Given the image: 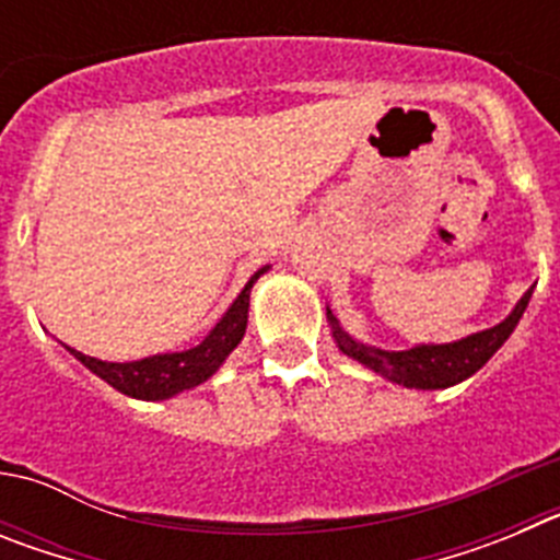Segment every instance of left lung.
Wrapping results in <instances>:
<instances>
[{
  "label": "left lung",
  "mask_w": 560,
  "mask_h": 560,
  "mask_svg": "<svg viewBox=\"0 0 560 560\" xmlns=\"http://www.w3.org/2000/svg\"><path fill=\"white\" fill-rule=\"evenodd\" d=\"M533 289H527V294L518 300V305L513 308V314L504 319V323L493 325L488 330H479V334L465 336V339L452 341V345H420L412 350H378L370 348V345H361L353 336H348L339 328L336 316L330 314L328 319L334 325V339L339 345V350L350 359H355L359 364L370 368L373 373L384 375V378L395 381V384H404V387L415 389H446L465 381L468 375L477 373L485 361L491 359L499 348H502L508 336L513 334V328L522 319L524 308L530 303Z\"/></svg>",
  "instance_id": "8db88e82"
}]
</instances>
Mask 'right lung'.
<instances>
[{
    "label": "right lung",
    "instance_id": "add662e5",
    "mask_svg": "<svg viewBox=\"0 0 560 560\" xmlns=\"http://www.w3.org/2000/svg\"><path fill=\"white\" fill-rule=\"evenodd\" d=\"M264 271L266 269H260L257 275L249 277V283H246L244 291L237 294V300L230 305V311L221 316V323L215 325V328L210 330V336H207L201 345H196V348L182 350V353L148 355V359L126 361V364L92 359V355H83L81 350L72 348L67 350L75 355L81 364H86L92 373L101 375L106 384H112L114 389H120L122 395H131V398L165 400L171 398V395L182 393V389L199 387V384H205V381L221 368V361L237 348V341L244 339L246 316H249V291Z\"/></svg>",
    "mask_w": 560,
    "mask_h": 560
}]
</instances>
